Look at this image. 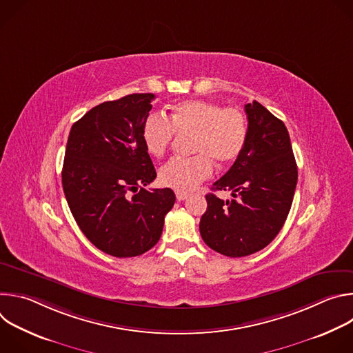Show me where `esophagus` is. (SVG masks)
Returning a JSON list of instances; mask_svg holds the SVG:
<instances>
[{"label": "esophagus", "mask_w": 353, "mask_h": 353, "mask_svg": "<svg viewBox=\"0 0 353 353\" xmlns=\"http://www.w3.org/2000/svg\"><path fill=\"white\" fill-rule=\"evenodd\" d=\"M187 196H188L187 192H180V191L176 192V198H177L179 201H184V199H187Z\"/></svg>", "instance_id": "esophagus-1"}]
</instances>
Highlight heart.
Instances as JSON below:
<instances>
[{
    "label": "heart",
    "instance_id": "b5f03b06",
    "mask_svg": "<svg viewBox=\"0 0 353 353\" xmlns=\"http://www.w3.org/2000/svg\"><path fill=\"white\" fill-rule=\"evenodd\" d=\"M170 121L162 114H149L142 125V142L149 155L159 158L169 149L176 132L192 135V158H173L159 169L162 185L180 192L192 191L210 179L214 163L228 166L243 152L247 121L236 108H222L208 100L190 99L170 109Z\"/></svg>",
    "mask_w": 353,
    "mask_h": 353
}]
</instances>
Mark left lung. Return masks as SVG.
<instances>
[{"label":"left lung","instance_id":"left-lung-1","mask_svg":"<svg viewBox=\"0 0 353 353\" xmlns=\"http://www.w3.org/2000/svg\"><path fill=\"white\" fill-rule=\"evenodd\" d=\"M244 110L248 132L243 152L212 185V190L232 191L233 199L207 194L208 208L199 222L207 245L228 257L257 253L275 239L297 184V166L283 121L257 100Z\"/></svg>","mask_w":353,"mask_h":353}]
</instances>
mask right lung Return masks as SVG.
<instances>
[{"label": "right lung", "mask_w": 353, "mask_h": 353, "mask_svg": "<svg viewBox=\"0 0 353 353\" xmlns=\"http://www.w3.org/2000/svg\"><path fill=\"white\" fill-rule=\"evenodd\" d=\"M154 93H132L90 109L71 127L63 188L86 239L113 257H135L161 239L176 195L146 190L157 170L142 142Z\"/></svg>", "instance_id": "add662e5"}]
</instances>
